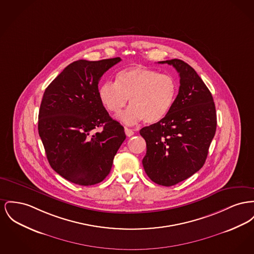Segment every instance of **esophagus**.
I'll return each instance as SVG.
<instances>
[{"label":"esophagus","instance_id":"34e87169","mask_svg":"<svg viewBox=\"0 0 254 254\" xmlns=\"http://www.w3.org/2000/svg\"><path fill=\"white\" fill-rule=\"evenodd\" d=\"M125 133L127 136V137H130L132 135L134 134V131L128 127H125Z\"/></svg>","mask_w":254,"mask_h":254}]
</instances>
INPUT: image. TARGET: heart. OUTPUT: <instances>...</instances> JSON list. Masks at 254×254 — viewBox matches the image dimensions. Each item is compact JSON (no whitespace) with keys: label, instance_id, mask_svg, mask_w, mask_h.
I'll list each match as a JSON object with an SVG mask.
<instances>
[{"label":"heart","instance_id":"1","mask_svg":"<svg viewBox=\"0 0 254 254\" xmlns=\"http://www.w3.org/2000/svg\"><path fill=\"white\" fill-rule=\"evenodd\" d=\"M179 85L171 75L156 70L134 66L120 71L116 82L105 81L98 90L101 103L105 108L118 114L129 105L120 119L127 125H135L144 120L155 124L164 119L172 110L177 99Z\"/></svg>","mask_w":254,"mask_h":254}]
</instances>
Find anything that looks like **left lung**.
<instances>
[{
  "mask_svg": "<svg viewBox=\"0 0 254 254\" xmlns=\"http://www.w3.org/2000/svg\"><path fill=\"white\" fill-rule=\"evenodd\" d=\"M179 74L176 102L164 119L145 127L147 143L143 167L149 179L173 186L193 176L204 164L217 127L213 97L199 75L186 62L166 60Z\"/></svg>",
  "mask_w": 254,
  "mask_h": 254,
  "instance_id": "8db88e82",
  "label": "left lung"
}]
</instances>
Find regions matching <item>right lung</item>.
Segmentation results:
<instances>
[{
	"instance_id": "add662e5",
	"label": "right lung",
	"mask_w": 254,
	"mask_h": 254,
	"mask_svg": "<svg viewBox=\"0 0 254 254\" xmlns=\"http://www.w3.org/2000/svg\"><path fill=\"white\" fill-rule=\"evenodd\" d=\"M120 58L76 60L46 88L38 115V132L51 167L73 183L89 186L110 173L126 139L98 95V84ZM103 127L101 132L95 129Z\"/></svg>"
}]
</instances>
